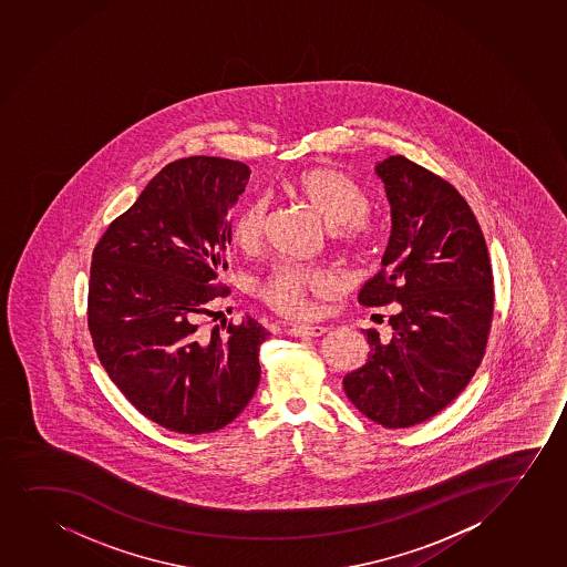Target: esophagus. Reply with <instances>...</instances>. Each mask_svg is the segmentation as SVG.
Listing matches in <instances>:
<instances>
[{
	"mask_svg": "<svg viewBox=\"0 0 567 567\" xmlns=\"http://www.w3.org/2000/svg\"><path fill=\"white\" fill-rule=\"evenodd\" d=\"M324 332H327V327H321V324H292V327L288 329V334L300 337V339L321 337Z\"/></svg>",
	"mask_w": 567,
	"mask_h": 567,
	"instance_id": "34e87169",
	"label": "esophagus"
}]
</instances>
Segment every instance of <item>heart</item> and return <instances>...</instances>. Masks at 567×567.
I'll use <instances>...</instances> for the list:
<instances>
[{
  "mask_svg": "<svg viewBox=\"0 0 567 567\" xmlns=\"http://www.w3.org/2000/svg\"><path fill=\"white\" fill-rule=\"evenodd\" d=\"M288 190L306 202L329 227L339 248L363 258L375 244V230L368 221V194L353 178L332 167H313L296 175ZM269 217L265 198H251L236 212L233 219V238L246 251L258 250L264 243ZM337 279L321 267L279 265L264 279L256 280L254 292L259 300L277 313L300 317L309 309L311 296H331Z\"/></svg>",
  "mask_w": 567,
  "mask_h": 567,
  "instance_id": "1",
  "label": "heart"
}]
</instances>
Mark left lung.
Here are the masks:
<instances>
[{
  "label": "left lung",
  "instance_id": "8db88e82",
  "mask_svg": "<svg viewBox=\"0 0 567 567\" xmlns=\"http://www.w3.org/2000/svg\"><path fill=\"white\" fill-rule=\"evenodd\" d=\"M392 230L383 269L361 306L398 303L390 339L368 329V361L344 377L346 396L386 429L417 425L467 386L493 323V269L464 196L433 171L390 155L377 163Z\"/></svg>",
  "mask_w": 567,
  "mask_h": 567
}]
</instances>
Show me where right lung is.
<instances>
[{
	"instance_id": "right-lung-1",
	"label": "right lung",
	"mask_w": 567,
	"mask_h": 567,
	"mask_svg": "<svg viewBox=\"0 0 567 567\" xmlns=\"http://www.w3.org/2000/svg\"><path fill=\"white\" fill-rule=\"evenodd\" d=\"M248 165L194 155L165 165L103 233L92 254L89 329L111 381L147 420L169 431H219L258 389L261 324L199 327L230 244L228 212Z\"/></svg>"
}]
</instances>
